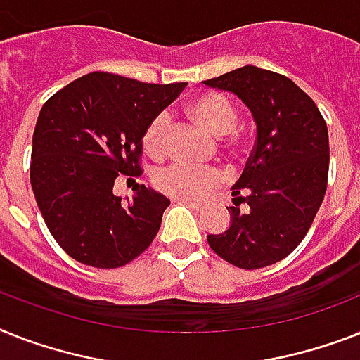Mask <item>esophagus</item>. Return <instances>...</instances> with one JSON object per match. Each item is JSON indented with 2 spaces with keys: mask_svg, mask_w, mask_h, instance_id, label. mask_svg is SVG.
I'll return each mask as SVG.
<instances>
[{
  "mask_svg": "<svg viewBox=\"0 0 360 360\" xmlns=\"http://www.w3.org/2000/svg\"><path fill=\"white\" fill-rule=\"evenodd\" d=\"M179 203H185V205L192 207V209L195 210H203L205 209V203H201V201H194V200H185V198H181V200H177Z\"/></svg>",
  "mask_w": 360,
  "mask_h": 360,
  "instance_id": "esophagus-1",
  "label": "esophagus"
}]
</instances>
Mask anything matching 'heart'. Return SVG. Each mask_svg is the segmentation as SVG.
Returning a JSON list of instances; mask_svg holds the SVG:
<instances>
[{
  "label": "heart",
  "instance_id": "heart-1",
  "mask_svg": "<svg viewBox=\"0 0 360 360\" xmlns=\"http://www.w3.org/2000/svg\"><path fill=\"white\" fill-rule=\"evenodd\" d=\"M190 116L198 122L212 136H224L235 129L238 112L226 96L207 92L198 96L188 103ZM170 127V116L166 112H157L148 122L144 129L146 151L151 157H160L166 148V134ZM224 175L216 168H200L185 162H172V165L155 172L153 185L162 194L175 198V200H201L209 195L212 190L221 185Z\"/></svg>",
  "mask_w": 360,
  "mask_h": 360
}]
</instances>
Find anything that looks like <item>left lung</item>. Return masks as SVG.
<instances>
[{
  "label": "left lung",
  "instance_id": "8db88e82",
  "mask_svg": "<svg viewBox=\"0 0 360 360\" xmlns=\"http://www.w3.org/2000/svg\"><path fill=\"white\" fill-rule=\"evenodd\" d=\"M203 84L238 96L257 124L255 148L233 186L231 226L207 236L209 246L242 270L276 264L305 238L326 195V120L294 81L270 70L242 66Z\"/></svg>",
  "mask_w": 360,
  "mask_h": 360
}]
</instances>
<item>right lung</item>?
<instances>
[{
    "label": "right lung",
    "mask_w": 360,
    "mask_h": 360,
    "mask_svg": "<svg viewBox=\"0 0 360 360\" xmlns=\"http://www.w3.org/2000/svg\"><path fill=\"white\" fill-rule=\"evenodd\" d=\"M185 83L153 84L92 72L66 84L38 114L31 151V186L42 218L72 259L120 268L150 248L170 200L134 186L125 203L116 177L142 174L148 122Z\"/></svg>",
    "instance_id": "add662e5"
}]
</instances>
